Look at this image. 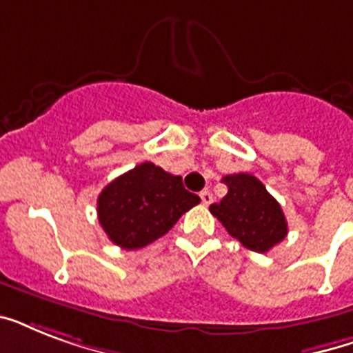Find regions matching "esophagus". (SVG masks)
<instances>
[{"label": "esophagus", "instance_id": "esophagus-1", "mask_svg": "<svg viewBox=\"0 0 353 353\" xmlns=\"http://www.w3.org/2000/svg\"><path fill=\"white\" fill-rule=\"evenodd\" d=\"M199 198H201V203L203 205H210L212 203V199H214L209 190H201V192H199Z\"/></svg>", "mask_w": 353, "mask_h": 353}]
</instances>
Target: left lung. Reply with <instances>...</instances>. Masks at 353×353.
Segmentation results:
<instances>
[{
  "label": "left lung",
  "instance_id": "obj_1",
  "mask_svg": "<svg viewBox=\"0 0 353 353\" xmlns=\"http://www.w3.org/2000/svg\"><path fill=\"white\" fill-rule=\"evenodd\" d=\"M227 196L210 205V212L221 221L227 232L254 252H268L284 240L288 221L279 201L251 174L223 177Z\"/></svg>",
  "mask_w": 353,
  "mask_h": 353
}]
</instances>
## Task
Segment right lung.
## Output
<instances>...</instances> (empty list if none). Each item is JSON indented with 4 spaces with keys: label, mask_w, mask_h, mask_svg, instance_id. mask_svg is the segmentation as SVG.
<instances>
[{
    "label": "right lung",
    "mask_w": 353,
    "mask_h": 353,
    "mask_svg": "<svg viewBox=\"0 0 353 353\" xmlns=\"http://www.w3.org/2000/svg\"><path fill=\"white\" fill-rule=\"evenodd\" d=\"M199 196L154 163H141L113 179L97 199L102 229L115 245L133 251L165 236Z\"/></svg>",
    "instance_id": "1"
}]
</instances>
